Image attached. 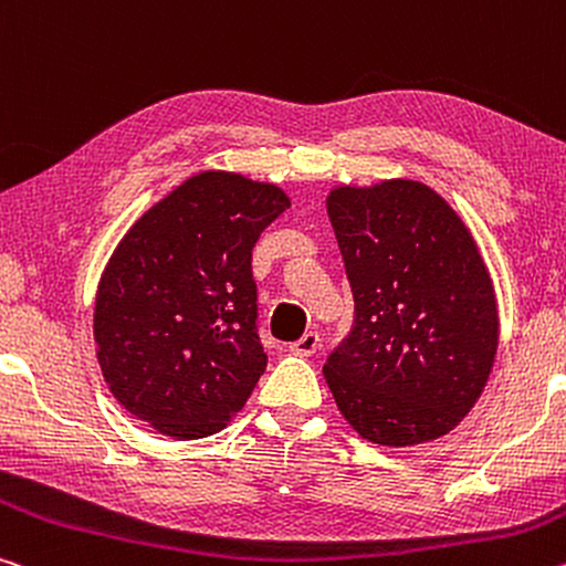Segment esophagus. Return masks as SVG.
<instances>
[{"mask_svg":"<svg viewBox=\"0 0 566 566\" xmlns=\"http://www.w3.org/2000/svg\"><path fill=\"white\" fill-rule=\"evenodd\" d=\"M290 349L294 355H302V357H310V355H315L317 349H319V335L317 332H304V335L297 339V343H292L290 345Z\"/></svg>","mask_w":566,"mask_h":566,"instance_id":"obj_1","label":"esophagus"}]
</instances>
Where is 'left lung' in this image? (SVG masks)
I'll return each mask as SVG.
<instances>
[{
	"instance_id": "1",
	"label": "left lung",
	"mask_w": 566,
	"mask_h": 566,
	"mask_svg": "<svg viewBox=\"0 0 566 566\" xmlns=\"http://www.w3.org/2000/svg\"><path fill=\"white\" fill-rule=\"evenodd\" d=\"M327 211L355 300L353 327L322 367L332 396L373 443L446 436L479 400L499 345L469 229L416 181L335 188Z\"/></svg>"
}]
</instances>
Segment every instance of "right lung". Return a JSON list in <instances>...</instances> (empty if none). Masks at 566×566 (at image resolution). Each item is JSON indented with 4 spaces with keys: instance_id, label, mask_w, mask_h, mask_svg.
Masks as SVG:
<instances>
[{
    "instance_id": "add662e5",
    "label": "right lung",
    "mask_w": 566,
    "mask_h": 566,
    "mask_svg": "<svg viewBox=\"0 0 566 566\" xmlns=\"http://www.w3.org/2000/svg\"><path fill=\"white\" fill-rule=\"evenodd\" d=\"M286 206L276 186L203 170L133 223L95 300L97 363L125 410L174 438L241 410L266 367L251 249Z\"/></svg>"
}]
</instances>
